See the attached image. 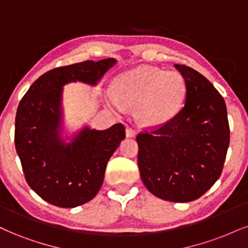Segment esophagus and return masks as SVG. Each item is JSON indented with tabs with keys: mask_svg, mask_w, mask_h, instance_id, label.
Here are the masks:
<instances>
[{
	"mask_svg": "<svg viewBox=\"0 0 248 248\" xmlns=\"http://www.w3.org/2000/svg\"><path fill=\"white\" fill-rule=\"evenodd\" d=\"M126 137L127 138H134L136 137V131L133 129H131V127H127L126 129Z\"/></svg>",
	"mask_w": 248,
	"mask_h": 248,
	"instance_id": "1",
	"label": "esophagus"
}]
</instances>
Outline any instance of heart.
<instances>
[{
	"instance_id": "obj_1",
	"label": "heart",
	"mask_w": 248,
	"mask_h": 248,
	"mask_svg": "<svg viewBox=\"0 0 248 248\" xmlns=\"http://www.w3.org/2000/svg\"><path fill=\"white\" fill-rule=\"evenodd\" d=\"M114 93L107 101L115 109L122 105L136 108V117L143 126L157 127L167 124L182 108L186 82L176 70L164 71L154 66L141 65L119 75L112 85Z\"/></svg>"
}]
</instances>
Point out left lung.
Here are the masks:
<instances>
[{"label": "left lung", "mask_w": 248, "mask_h": 248, "mask_svg": "<svg viewBox=\"0 0 248 248\" xmlns=\"http://www.w3.org/2000/svg\"><path fill=\"white\" fill-rule=\"evenodd\" d=\"M175 68L186 82L184 106L167 124L137 136L138 167L155 197L189 202L221 176L230 129L224 99L212 82L189 66Z\"/></svg>", "instance_id": "1"}]
</instances>
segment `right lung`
Here are the masks:
<instances>
[{
    "instance_id": "1",
    "label": "right lung",
    "mask_w": 248,
    "mask_h": 248,
    "mask_svg": "<svg viewBox=\"0 0 248 248\" xmlns=\"http://www.w3.org/2000/svg\"><path fill=\"white\" fill-rule=\"evenodd\" d=\"M115 59L85 61L50 70L21 99L15 124V145L30 187L54 206L73 208L93 199L105 178L109 158L125 138L118 123L99 131L85 126L63 139V86L81 81L95 86Z\"/></svg>"
}]
</instances>
